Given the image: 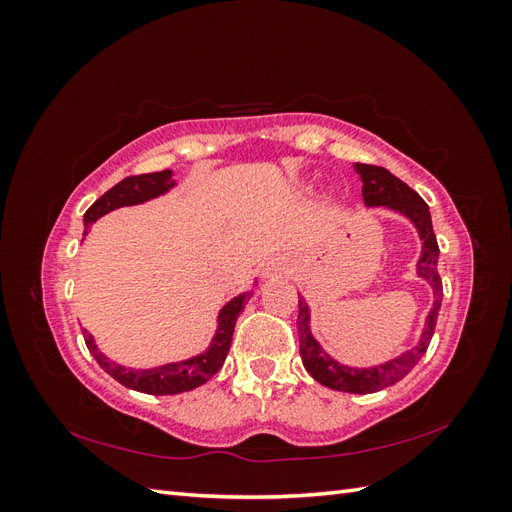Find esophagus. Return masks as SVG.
Listing matches in <instances>:
<instances>
[{
	"mask_svg": "<svg viewBox=\"0 0 512 512\" xmlns=\"http://www.w3.org/2000/svg\"><path fill=\"white\" fill-rule=\"evenodd\" d=\"M277 271H282V267L277 265V262H269L267 269H265V275L269 277V275H273V273H277Z\"/></svg>",
	"mask_w": 512,
	"mask_h": 512,
	"instance_id": "34e87169",
	"label": "esophagus"
}]
</instances>
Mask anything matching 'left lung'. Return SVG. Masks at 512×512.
<instances>
[{"mask_svg":"<svg viewBox=\"0 0 512 512\" xmlns=\"http://www.w3.org/2000/svg\"><path fill=\"white\" fill-rule=\"evenodd\" d=\"M354 170L361 175L363 181V200L367 207H378L384 205L389 209H395L399 213H404L406 218L416 226L418 235H421L423 241V252L421 258H418V275L425 277L429 286L433 288V307L425 320V329L421 335V342L414 346L412 350H406L397 359L376 365L369 369H356L348 365H339L335 359L320 348V344L312 337V331H309V309L303 297H299V318H297V331H299V350H301V359L305 369L309 371L316 382L329 386L333 391H344V393H376L386 389L395 382L404 378L408 371L421 361V356L427 352L429 342L433 337V331H436V322H438V312L442 305V280L438 273V256H440V247L436 241V235H433V226H431V215L429 207L425 200L418 196L410 185H406L395 175H391L389 170L382 166H371V164H354Z\"/></svg>","mask_w":512,"mask_h":512,"instance_id":"obj_1","label":"left lung"}]
</instances>
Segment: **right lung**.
Segmentation results:
<instances>
[{
  "label": "right lung",
  "mask_w": 512,
  "mask_h": 512,
  "mask_svg": "<svg viewBox=\"0 0 512 512\" xmlns=\"http://www.w3.org/2000/svg\"><path fill=\"white\" fill-rule=\"evenodd\" d=\"M170 175H173L170 170H160V173L126 177L117 185H113L111 190H108L104 196H100L96 203L87 209L85 235H87V228L98 218H102L104 213L113 211L117 207L145 203V200H149V198H156V196L168 192L175 185V181L170 179ZM250 299H252V292H243L222 307V312L218 316V331H215V337H213L209 350H205L198 356H192V359H188V361L168 363L162 367L126 369L121 365H115L98 350V346L94 344V337H91L85 329H83V337H85V344H87L89 352L94 354V359L98 361V365L106 371L108 376H113L119 384L128 386V389H132V391L147 393V395H177V393L196 389V386L205 384L213 374H218V369L224 365L226 354L230 350L232 331H235L237 318Z\"/></svg>",
  "instance_id": "right-lung-1"
}]
</instances>
